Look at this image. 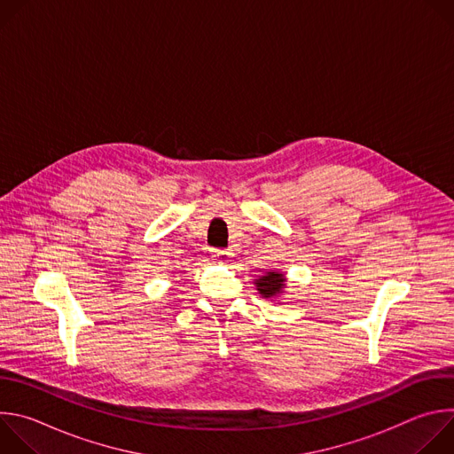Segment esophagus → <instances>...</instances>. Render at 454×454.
Returning a JSON list of instances; mask_svg holds the SVG:
<instances>
[{"label":"esophagus","instance_id":"esophagus-1","mask_svg":"<svg viewBox=\"0 0 454 454\" xmlns=\"http://www.w3.org/2000/svg\"><path fill=\"white\" fill-rule=\"evenodd\" d=\"M233 256V253L230 251V249H221V247H215V249H212V258L215 262H221V264H224V262H230V258Z\"/></svg>","mask_w":454,"mask_h":454}]
</instances>
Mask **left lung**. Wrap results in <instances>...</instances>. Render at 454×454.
Returning <instances> with one entry per match:
<instances>
[{
    "label": "left lung",
    "mask_w": 454,
    "mask_h": 454,
    "mask_svg": "<svg viewBox=\"0 0 454 454\" xmlns=\"http://www.w3.org/2000/svg\"><path fill=\"white\" fill-rule=\"evenodd\" d=\"M284 282H286V278L282 273H268L266 277H261L256 280V287H258V291H261V294L270 298L282 291Z\"/></svg>",
    "instance_id": "obj_1"
}]
</instances>
